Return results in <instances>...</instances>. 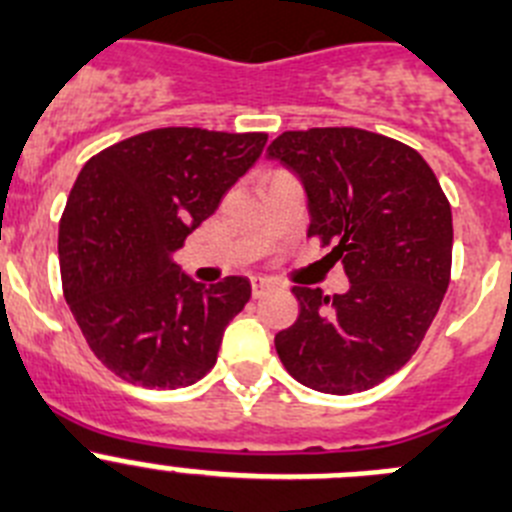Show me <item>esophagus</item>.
<instances>
[{
  "label": "esophagus",
  "instance_id": "obj_1",
  "mask_svg": "<svg viewBox=\"0 0 512 512\" xmlns=\"http://www.w3.org/2000/svg\"><path fill=\"white\" fill-rule=\"evenodd\" d=\"M272 288H275V285H272L270 280H265V278H255V280H252V295H255V298H262V295L270 293Z\"/></svg>",
  "mask_w": 512,
  "mask_h": 512
}]
</instances>
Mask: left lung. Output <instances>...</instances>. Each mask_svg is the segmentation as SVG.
Wrapping results in <instances>:
<instances>
[{
    "mask_svg": "<svg viewBox=\"0 0 512 512\" xmlns=\"http://www.w3.org/2000/svg\"><path fill=\"white\" fill-rule=\"evenodd\" d=\"M267 156L308 194V237L331 245L351 288L295 285L298 321L275 336L288 374L323 394L381 384L432 326L452 270V209L427 161L364 128L285 131Z\"/></svg>",
    "mask_w": 512,
    "mask_h": 512,
    "instance_id": "1",
    "label": "left lung"
}]
</instances>
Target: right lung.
<instances>
[{"label": "right lung", "mask_w": 512, "mask_h": 512, "mask_svg": "<svg viewBox=\"0 0 512 512\" xmlns=\"http://www.w3.org/2000/svg\"><path fill=\"white\" fill-rule=\"evenodd\" d=\"M265 143L267 133L156 128L95 154L75 179L57 237L62 293L90 351L128 384L179 389L217 364L250 280L204 288L171 255Z\"/></svg>", "instance_id": "obj_1"}]
</instances>
